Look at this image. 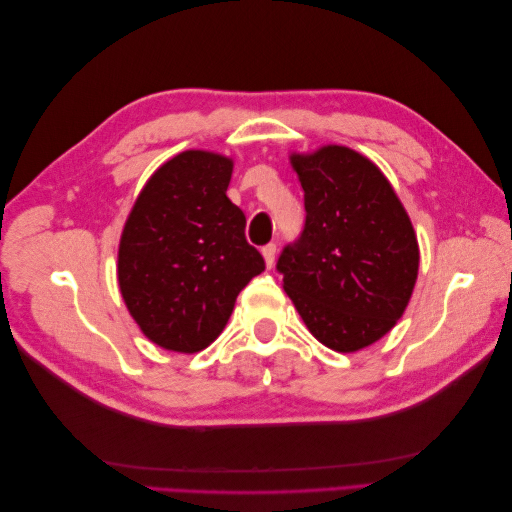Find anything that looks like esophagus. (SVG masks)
Instances as JSON below:
<instances>
[{"label": "esophagus", "instance_id": "obj_1", "mask_svg": "<svg viewBox=\"0 0 512 512\" xmlns=\"http://www.w3.org/2000/svg\"><path fill=\"white\" fill-rule=\"evenodd\" d=\"M262 255H264V259H266V266L273 268V266H275V257H277V246H275V244H266V246L262 248Z\"/></svg>", "mask_w": 512, "mask_h": 512}]
</instances>
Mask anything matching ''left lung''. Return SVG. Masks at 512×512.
<instances>
[{
	"instance_id": "8db88e82",
	"label": "left lung",
	"mask_w": 512,
	"mask_h": 512,
	"mask_svg": "<svg viewBox=\"0 0 512 512\" xmlns=\"http://www.w3.org/2000/svg\"><path fill=\"white\" fill-rule=\"evenodd\" d=\"M290 165L308 215L299 242L277 262L284 290L314 339L358 352L409 306L420 266L416 231L385 173L358 151H292Z\"/></svg>"
}]
</instances>
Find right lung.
<instances>
[{"label":"right lung","instance_id":"obj_1","mask_svg":"<svg viewBox=\"0 0 512 512\" xmlns=\"http://www.w3.org/2000/svg\"><path fill=\"white\" fill-rule=\"evenodd\" d=\"M233 158L187 149L140 189L118 244V288L151 343L195 354L231 319L264 257L246 242V217L228 200Z\"/></svg>","mask_w":512,"mask_h":512}]
</instances>
